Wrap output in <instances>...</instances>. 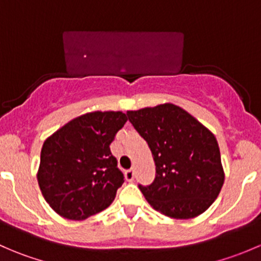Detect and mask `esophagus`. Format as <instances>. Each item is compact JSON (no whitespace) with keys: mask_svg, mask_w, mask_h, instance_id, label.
I'll return each instance as SVG.
<instances>
[{"mask_svg":"<svg viewBox=\"0 0 261 261\" xmlns=\"http://www.w3.org/2000/svg\"><path fill=\"white\" fill-rule=\"evenodd\" d=\"M134 178H135V172L134 169H128L125 172V179L127 181H133Z\"/></svg>","mask_w":261,"mask_h":261,"instance_id":"esophagus-1","label":"esophagus"}]
</instances>
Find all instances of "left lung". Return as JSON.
<instances>
[{"instance_id":"1","label":"left lung","mask_w":261,"mask_h":261,"mask_svg":"<svg viewBox=\"0 0 261 261\" xmlns=\"http://www.w3.org/2000/svg\"><path fill=\"white\" fill-rule=\"evenodd\" d=\"M127 116L155 163L154 181L139 184L152 208L178 220L206 211L225 179L215 135L172 103L127 111Z\"/></svg>"}]
</instances>
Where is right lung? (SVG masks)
Segmentation results:
<instances>
[{"instance_id": "add662e5", "label": "right lung", "mask_w": 261, "mask_h": 261, "mask_svg": "<svg viewBox=\"0 0 261 261\" xmlns=\"http://www.w3.org/2000/svg\"><path fill=\"white\" fill-rule=\"evenodd\" d=\"M122 112H91L65 123L44 143L38 181L58 215L86 220L106 210L122 186L123 174L110 144L123 127Z\"/></svg>"}]
</instances>
